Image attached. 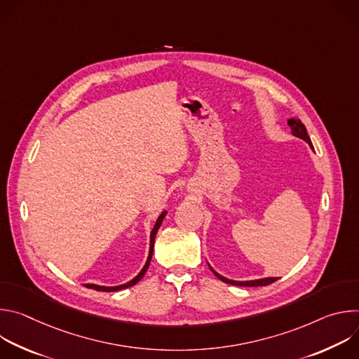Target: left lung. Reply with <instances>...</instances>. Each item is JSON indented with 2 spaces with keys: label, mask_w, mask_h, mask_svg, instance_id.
Returning <instances> with one entry per match:
<instances>
[{
  "label": "left lung",
  "mask_w": 359,
  "mask_h": 359,
  "mask_svg": "<svg viewBox=\"0 0 359 359\" xmlns=\"http://www.w3.org/2000/svg\"><path fill=\"white\" fill-rule=\"evenodd\" d=\"M288 126L291 128V133H292L294 136H297V137L305 140L306 143H309V144L313 147L311 139H310L309 133H306V129H305L304 123H302L298 118H291V119H288ZM209 267H210V266H209ZM210 270L215 273V276H216L219 280H222V281H224V283H227V284H231V285H238V287H263V285H269V284H271V283H274V281L278 280V278H276V277H267V278L250 280V281H234V280H229V278L220 276V274L216 273L212 267H210Z\"/></svg>",
  "instance_id": "obj_1"
}]
</instances>
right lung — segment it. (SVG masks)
<instances>
[{
  "label": "right lung",
  "mask_w": 359,
  "mask_h": 359,
  "mask_svg": "<svg viewBox=\"0 0 359 359\" xmlns=\"http://www.w3.org/2000/svg\"><path fill=\"white\" fill-rule=\"evenodd\" d=\"M166 213H168V212H162V215L158 217V220H156V223H155V227H153V230H151V233H150V247H149V255H147L146 264L143 266V269L140 270V273H139L135 278H132L130 281H128V283H125V284H122V285H115V287H105V285H96V284H85V287H86V288L96 290V291L114 292V291H119V290L132 287V285H135L136 283H139V281L143 278V276L146 274L147 269H149V264H150V260H151V254H153V245H155V237H156V233H158V230H159V227H161V224H162V222H163Z\"/></svg>",
  "instance_id": "add662e5"
}]
</instances>
